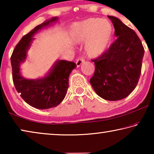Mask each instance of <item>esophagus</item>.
<instances>
[{
  "label": "esophagus",
  "mask_w": 154,
  "mask_h": 154,
  "mask_svg": "<svg viewBox=\"0 0 154 154\" xmlns=\"http://www.w3.org/2000/svg\"><path fill=\"white\" fill-rule=\"evenodd\" d=\"M83 62H85V60L83 59V58H80L79 59L77 60L76 61V64H77V67H79L81 65H82Z\"/></svg>",
  "instance_id": "34e87169"
}]
</instances>
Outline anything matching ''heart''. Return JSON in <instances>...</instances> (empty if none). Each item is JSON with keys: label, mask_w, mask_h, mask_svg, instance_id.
Returning a JSON list of instances; mask_svg holds the SVG:
<instances>
[{"label": "heart", "mask_w": 154, "mask_h": 154, "mask_svg": "<svg viewBox=\"0 0 154 154\" xmlns=\"http://www.w3.org/2000/svg\"><path fill=\"white\" fill-rule=\"evenodd\" d=\"M112 26L109 21L90 18L76 24L73 27V41L86 42L85 51L90 58H97L105 53L112 37Z\"/></svg>", "instance_id": "1"}]
</instances>
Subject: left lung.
I'll return each instance as SVG.
<instances>
[{
	"label": "left lung",
	"mask_w": 154,
	"mask_h": 154,
	"mask_svg": "<svg viewBox=\"0 0 154 154\" xmlns=\"http://www.w3.org/2000/svg\"><path fill=\"white\" fill-rule=\"evenodd\" d=\"M117 39L103 55L92 60L95 71L90 83L105 100L127 97L136 88L141 73L144 48L136 32L120 20L109 15Z\"/></svg>",
	"instance_id": "1"
}]
</instances>
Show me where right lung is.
Wrapping results in <instances>:
<instances>
[{
    "label": "right lung",
    "instance_id": "obj_1",
    "mask_svg": "<svg viewBox=\"0 0 154 154\" xmlns=\"http://www.w3.org/2000/svg\"><path fill=\"white\" fill-rule=\"evenodd\" d=\"M57 20L56 17L47 20L24 35L15 46L11 57L15 89L26 103L38 109L55 107L63 100L69 88V75L77 67L75 62L58 60L43 78L28 79L21 75L20 64L26 59L27 51L34 40L32 36L38 30Z\"/></svg>",
    "mask_w": 154,
    "mask_h": 154
}]
</instances>
